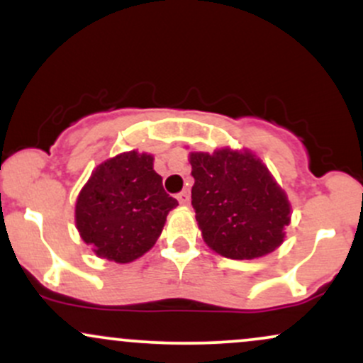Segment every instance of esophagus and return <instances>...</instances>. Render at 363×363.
I'll return each mask as SVG.
<instances>
[{
	"label": "esophagus",
	"mask_w": 363,
	"mask_h": 363,
	"mask_svg": "<svg viewBox=\"0 0 363 363\" xmlns=\"http://www.w3.org/2000/svg\"><path fill=\"white\" fill-rule=\"evenodd\" d=\"M189 199H191V196H189V191H181V193L177 194V201L181 203V205H189Z\"/></svg>",
	"instance_id": "obj_1"
}]
</instances>
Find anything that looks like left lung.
<instances>
[{
  "label": "left lung",
  "mask_w": 363,
  "mask_h": 363,
  "mask_svg": "<svg viewBox=\"0 0 363 363\" xmlns=\"http://www.w3.org/2000/svg\"><path fill=\"white\" fill-rule=\"evenodd\" d=\"M189 158L191 205L205 242L230 259L273 252L290 223V205L259 158L228 148Z\"/></svg>",
  "instance_id": "1"
}]
</instances>
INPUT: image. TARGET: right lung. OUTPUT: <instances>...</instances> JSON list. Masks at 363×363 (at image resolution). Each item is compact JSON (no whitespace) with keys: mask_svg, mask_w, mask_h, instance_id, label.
Wrapping results in <instances>:
<instances>
[{"mask_svg":"<svg viewBox=\"0 0 363 363\" xmlns=\"http://www.w3.org/2000/svg\"><path fill=\"white\" fill-rule=\"evenodd\" d=\"M177 199L165 193L153 157L128 152L91 172L77 199V227L97 256L131 262L153 247Z\"/></svg>","mask_w":363,"mask_h":363,"instance_id":"1","label":"right lung"}]
</instances>
